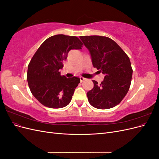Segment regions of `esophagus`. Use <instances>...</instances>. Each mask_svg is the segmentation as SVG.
<instances>
[{
  "instance_id": "34e87169",
  "label": "esophagus",
  "mask_w": 159,
  "mask_h": 159,
  "mask_svg": "<svg viewBox=\"0 0 159 159\" xmlns=\"http://www.w3.org/2000/svg\"><path fill=\"white\" fill-rule=\"evenodd\" d=\"M80 81H81V82H82L83 81H84L85 80V78H83V77H80Z\"/></svg>"
}]
</instances>
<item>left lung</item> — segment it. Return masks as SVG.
<instances>
[{"mask_svg":"<svg viewBox=\"0 0 159 159\" xmlns=\"http://www.w3.org/2000/svg\"><path fill=\"white\" fill-rule=\"evenodd\" d=\"M88 49L94 68L105 75L99 85L93 80V88L87 93L93 107L107 109L116 106L127 93L133 70L129 57L116 42L101 36H80Z\"/></svg>","mask_w":159,"mask_h":159,"instance_id":"obj_1","label":"left lung"}]
</instances>
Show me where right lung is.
Instances as JSON below:
<instances>
[{"label":"right lung","instance_id":"1","mask_svg":"<svg viewBox=\"0 0 159 159\" xmlns=\"http://www.w3.org/2000/svg\"><path fill=\"white\" fill-rule=\"evenodd\" d=\"M82 46L78 37L57 34L38 48L28 64L27 81L32 95L43 105L57 109L70 103L80 79L75 76L67 78L59 70L70 50H80Z\"/></svg>","mask_w":159,"mask_h":159}]
</instances>
